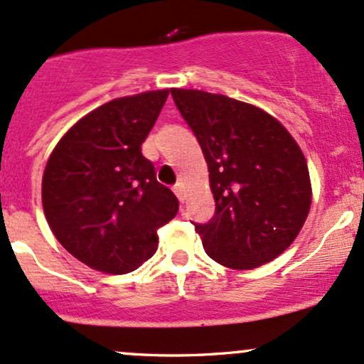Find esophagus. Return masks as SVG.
<instances>
[{
    "label": "esophagus",
    "instance_id": "34e87169",
    "mask_svg": "<svg viewBox=\"0 0 364 364\" xmlns=\"http://www.w3.org/2000/svg\"><path fill=\"white\" fill-rule=\"evenodd\" d=\"M174 193H176V197L179 198V202H183V185L181 183H178V185H174Z\"/></svg>",
    "mask_w": 364,
    "mask_h": 364
}]
</instances>
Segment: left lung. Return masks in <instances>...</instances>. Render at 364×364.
<instances>
[{
  "label": "left lung",
  "instance_id": "obj_1",
  "mask_svg": "<svg viewBox=\"0 0 364 364\" xmlns=\"http://www.w3.org/2000/svg\"><path fill=\"white\" fill-rule=\"evenodd\" d=\"M200 145L215 210L193 223L203 249L231 269H254L278 257L311 207L307 164L289 131L264 110L225 95L171 90Z\"/></svg>",
  "mask_w": 364,
  "mask_h": 364
}]
</instances>
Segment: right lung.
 I'll use <instances>...</instances> for the list:
<instances>
[{
	"mask_svg": "<svg viewBox=\"0 0 364 364\" xmlns=\"http://www.w3.org/2000/svg\"><path fill=\"white\" fill-rule=\"evenodd\" d=\"M169 91L98 107L70 127L43 174V209L57 240L93 269L124 274L157 250L159 228L179 202L155 178L141 143Z\"/></svg>",
	"mask_w": 364,
	"mask_h": 364,
	"instance_id": "add662e5",
	"label": "right lung"
}]
</instances>
